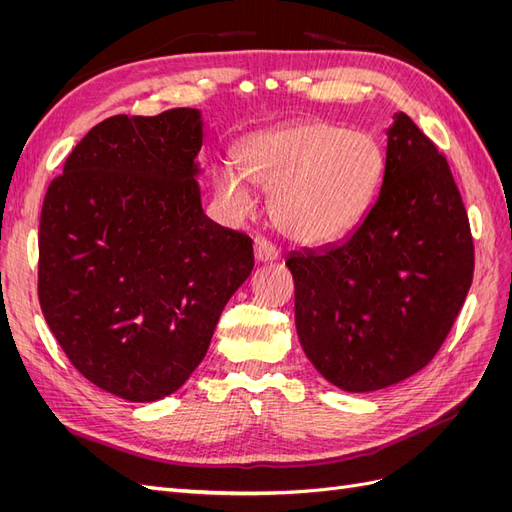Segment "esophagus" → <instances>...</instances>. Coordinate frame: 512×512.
I'll list each match as a JSON object with an SVG mask.
<instances>
[{"instance_id":"esophagus-1","label":"esophagus","mask_w":512,"mask_h":512,"mask_svg":"<svg viewBox=\"0 0 512 512\" xmlns=\"http://www.w3.org/2000/svg\"><path fill=\"white\" fill-rule=\"evenodd\" d=\"M277 250H275V245H271L267 239H262V237H258V239H254V258H256V262H273V260H277Z\"/></svg>"}]
</instances>
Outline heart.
<instances>
[{
	"label": "heart",
	"instance_id": "b5f03b06",
	"mask_svg": "<svg viewBox=\"0 0 512 512\" xmlns=\"http://www.w3.org/2000/svg\"><path fill=\"white\" fill-rule=\"evenodd\" d=\"M243 166L222 162L215 190L235 218L254 211V183L271 192V220L299 245L335 241L363 218L384 170L380 143L324 119L258 132L241 149Z\"/></svg>",
	"mask_w": 512,
	"mask_h": 512
}]
</instances>
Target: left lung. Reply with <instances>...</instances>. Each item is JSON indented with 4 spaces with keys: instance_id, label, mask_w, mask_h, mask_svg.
I'll return each mask as SVG.
<instances>
[{
    "instance_id": "obj_1",
    "label": "left lung",
    "mask_w": 512,
    "mask_h": 512,
    "mask_svg": "<svg viewBox=\"0 0 512 512\" xmlns=\"http://www.w3.org/2000/svg\"><path fill=\"white\" fill-rule=\"evenodd\" d=\"M286 267L303 352L342 391L386 389L436 356L470 290L474 243L446 158L406 113L386 130L380 192L361 224Z\"/></svg>"
}]
</instances>
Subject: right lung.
Listing matches in <instances>:
<instances>
[{"label":"right lung","mask_w":512,"mask_h":512,"mask_svg":"<svg viewBox=\"0 0 512 512\" xmlns=\"http://www.w3.org/2000/svg\"><path fill=\"white\" fill-rule=\"evenodd\" d=\"M200 147L196 108L108 117L44 196L46 324L91 384L138 404L181 389L254 269L252 239L203 211Z\"/></svg>","instance_id":"1"}]
</instances>
